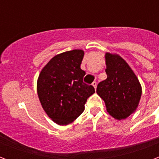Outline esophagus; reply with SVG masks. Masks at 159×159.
Returning a JSON list of instances; mask_svg holds the SVG:
<instances>
[{"label":"esophagus","instance_id":"obj_1","mask_svg":"<svg viewBox=\"0 0 159 159\" xmlns=\"http://www.w3.org/2000/svg\"><path fill=\"white\" fill-rule=\"evenodd\" d=\"M92 85H93V87L94 88V89H96L97 87V82H93V83H92Z\"/></svg>","mask_w":159,"mask_h":159}]
</instances>
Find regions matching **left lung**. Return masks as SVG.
Wrapping results in <instances>:
<instances>
[{"label": "left lung", "mask_w": 159, "mask_h": 159, "mask_svg": "<svg viewBox=\"0 0 159 159\" xmlns=\"http://www.w3.org/2000/svg\"><path fill=\"white\" fill-rule=\"evenodd\" d=\"M105 59L107 78L98 84L96 93L111 117L125 119L136 111L142 88L133 70L121 56L107 52Z\"/></svg>", "instance_id": "1"}]
</instances>
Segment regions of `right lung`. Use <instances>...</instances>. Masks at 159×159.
<instances>
[{
  "instance_id": "1",
  "label": "right lung",
  "mask_w": 159,
  "mask_h": 159,
  "mask_svg": "<svg viewBox=\"0 0 159 159\" xmlns=\"http://www.w3.org/2000/svg\"><path fill=\"white\" fill-rule=\"evenodd\" d=\"M82 49L57 54L41 70L36 90L43 110L59 125H67L84 111L87 99L95 91L83 82Z\"/></svg>"
}]
</instances>
